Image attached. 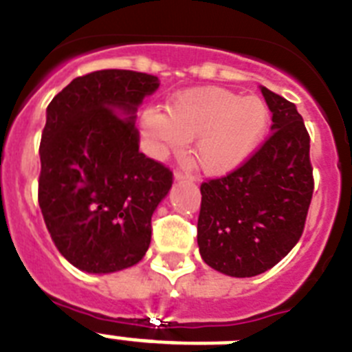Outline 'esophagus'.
Here are the masks:
<instances>
[{
	"mask_svg": "<svg viewBox=\"0 0 352 352\" xmlns=\"http://www.w3.org/2000/svg\"><path fill=\"white\" fill-rule=\"evenodd\" d=\"M174 182H195V178L188 173H182V170H176L174 173Z\"/></svg>",
	"mask_w": 352,
	"mask_h": 352,
	"instance_id": "34e87169",
	"label": "esophagus"
}]
</instances>
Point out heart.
I'll return each mask as SVG.
<instances>
[{"mask_svg": "<svg viewBox=\"0 0 352 352\" xmlns=\"http://www.w3.org/2000/svg\"><path fill=\"white\" fill-rule=\"evenodd\" d=\"M268 105L259 96H243L223 88H197L169 102L167 116L144 111L141 130L157 158L182 155L194 141L197 166L211 176H223L256 153L270 129Z\"/></svg>", "mask_w": 352, "mask_h": 352, "instance_id": "heart-1", "label": "heart"}]
</instances>
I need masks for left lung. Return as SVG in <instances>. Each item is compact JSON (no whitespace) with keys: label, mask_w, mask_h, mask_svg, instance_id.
I'll list each match as a JSON object with an SVG mask.
<instances>
[{"label":"left lung","mask_w":352,"mask_h":352,"mask_svg":"<svg viewBox=\"0 0 352 352\" xmlns=\"http://www.w3.org/2000/svg\"><path fill=\"white\" fill-rule=\"evenodd\" d=\"M272 135L243 166L201 185L199 254L210 268L245 278L268 272L298 243L314 192L310 138L296 105L261 86Z\"/></svg>","instance_id":"obj_1"}]
</instances>
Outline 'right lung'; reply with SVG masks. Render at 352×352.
Returning <instances> with one entry per match:
<instances>
[{"label": "right lung", "mask_w": 352, "mask_h": 352, "mask_svg": "<svg viewBox=\"0 0 352 352\" xmlns=\"http://www.w3.org/2000/svg\"><path fill=\"white\" fill-rule=\"evenodd\" d=\"M158 86L141 72L98 70L49 104L38 203L54 245L80 272L132 268L149 248L151 217L173 174L139 151L135 120Z\"/></svg>", "instance_id": "1"}]
</instances>
